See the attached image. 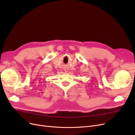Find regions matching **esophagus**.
<instances>
[{
  "mask_svg": "<svg viewBox=\"0 0 135 135\" xmlns=\"http://www.w3.org/2000/svg\"><path fill=\"white\" fill-rule=\"evenodd\" d=\"M65 72H68V69H65Z\"/></svg>",
  "mask_w": 135,
  "mask_h": 135,
  "instance_id": "obj_1",
  "label": "esophagus"
}]
</instances>
